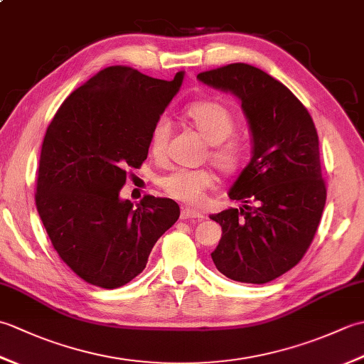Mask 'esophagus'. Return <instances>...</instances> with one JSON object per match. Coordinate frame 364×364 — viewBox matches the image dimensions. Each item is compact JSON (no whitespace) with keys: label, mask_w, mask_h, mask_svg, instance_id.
I'll use <instances>...</instances> for the list:
<instances>
[{"label":"esophagus","mask_w":364,"mask_h":364,"mask_svg":"<svg viewBox=\"0 0 364 364\" xmlns=\"http://www.w3.org/2000/svg\"><path fill=\"white\" fill-rule=\"evenodd\" d=\"M180 218L184 219H191V220H202L205 215L202 213H198L196 210H191V208H181V214Z\"/></svg>","instance_id":"esophagus-1"}]
</instances>
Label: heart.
<instances>
[{
    "instance_id": "heart-1",
    "label": "heart",
    "mask_w": 364,
    "mask_h": 364,
    "mask_svg": "<svg viewBox=\"0 0 364 364\" xmlns=\"http://www.w3.org/2000/svg\"><path fill=\"white\" fill-rule=\"evenodd\" d=\"M186 119L196 127L206 142L211 144L210 159L222 173H235L244 161V144L233 134L236 128L235 114L227 105L215 100H202L186 106ZM170 137V122L158 119L150 136V149L156 158L166 151ZM215 176L208 168H175L162 176L159 186L164 194L184 203L197 205L203 200L206 191L214 188Z\"/></svg>"
}]
</instances>
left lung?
I'll return each instance as SVG.
<instances>
[{
	"label": "left lung",
	"mask_w": 364,
	"mask_h": 364,
	"mask_svg": "<svg viewBox=\"0 0 364 364\" xmlns=\"http://www.w3.org/2000/svg\"><path fill=\"white\" fill-rule=\"evenodd\" d=\"M197 78L241 100L253 134L252 159L228 192L244 205L211 215L222 227L211 258L235 282H272L304 258L326 206L318 131L300 100L257 67L228 64Z\"/></svg>",
	"instance_id": "1"
}]
</instances>
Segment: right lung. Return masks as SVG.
<instances>
[{"instance_id": "add662e5", "label": "right lung", "mask_w": 364, "mask_h": 364, "mask_svg": "<svg viewBox=\"0 0 364 364\" xmlns=\"http://www.w3.org/2000/svg\"><path fill=\"white\" fill-rule=\"evenodd\" d=\"M136 68L112 65L73 90L43 137L36 206L59 258L98 288L142 272L158 239L180 218L172 198L120 200L129 168L146 159L154 123L180 89Z\"/></svg>"}]
</instances>
